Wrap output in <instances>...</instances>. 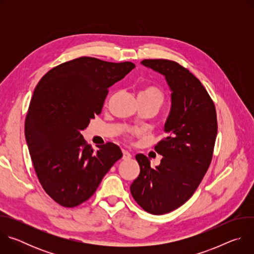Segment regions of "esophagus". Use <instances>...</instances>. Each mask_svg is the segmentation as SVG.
<instances>
[{
  "mask_svg": "<svg viewBox=\"0 0 254 254\" xmlns=\"http://www.w3.org/2000/svg\"><path fill=\"white\" fill-rule=\"evenodd\" d=\"M131 158V155L129 152L126 151V150H123V159L124 160H129Z\"/></svg>",
  "mask_w": 254,
  "mask_h": 254,
  "instance_id": "1",
  "label": "esophagus"
}]
</instances>
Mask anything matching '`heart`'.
<instances>
[{"label":"heart","mask_w":254,"mask_h":254,"mask_svg":"<svg viewBox=\"0 0 254 254\" xmlns=\"http://www.w3.org/2000/svg\"><path fill=\"white\" fill-rule=\"evenodd\" d=\"M137 99H143L157 102L160 106L164 101V94L163 92L156 86L148 85L142 87L137 93Z\"/></svg>","instance_id":"heart-1"}]
</instances>
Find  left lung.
<instances>
[{"instance_id": "obj_1", "label": "left lung", "mask_w": 254, "mask_h": 254, "mask_svg": "<svg viewBox=\"0 0 254 254\" xmlns=\"http://www.w3.org/2000/svg\"><path fill=\"white\" fill-rule=\"evenodd\" d=\"M143 66L162 74L171 90V108L164 125L166 137L155 150L163 158L155 169L137 154L140 172L130 185L136 203L162 215L191 198L212 160L217 135L215 105L200 80L175 61L144 59Z\"/></svg>"}]
</instances>
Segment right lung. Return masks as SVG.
I'll return each instance as SVG.
<instances>
[{
  "instance_id": "right-lung-1",
  "label": "right lung",
  "mask_w": 254,
  "mask_h": 254,
  "mask_svg": "<svg viewBox=\"0 0 254 254\" xmlns=\"http://www.w3.org/2000/svg\"><path fill=\"white\" fill-rule=\"evenodd\" d=\"M134 67L80 57L52 68L36 86L25 137L39 182L58 204L75 207L88 200L123 157L113 142L94 151L81 131L101 113L108 88Z\"/></svg>"
}]
</instances>
